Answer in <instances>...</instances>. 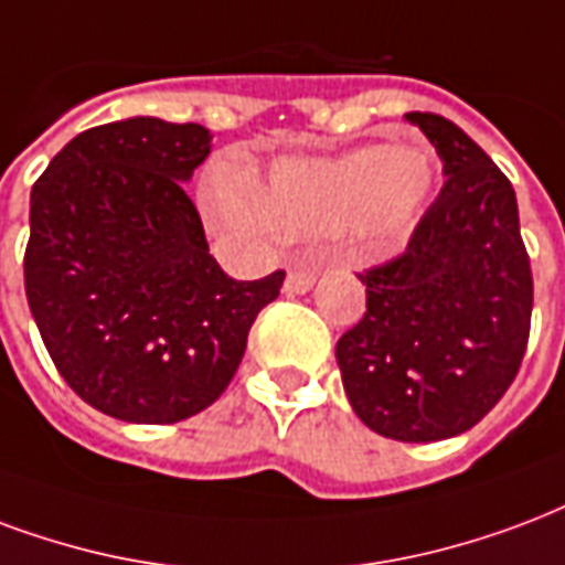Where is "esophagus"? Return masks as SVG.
Instances as JSON below:
<instances>
[{"mask_svg": "<svg viewBox=\"0 0 565 565\" xmlns=\"http://www.w3.org/2000/svg\"><path fill=\"white\" fill-rule=\"evenodd\" d=\"M317 275L308 269H290L287 271V281H284V290L287 294H308L315 287Z\"/></svg>", "mask_w": 565, "mask_h": 565, "instance_id": "1", "label": "esophagus"}]
</instances>
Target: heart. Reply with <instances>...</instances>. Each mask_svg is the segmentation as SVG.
Listing matches in <instances>:
<instances>
[{
  "mask_svg": "<svg viewBox=\"0 0 565 565\" xmlns=\"http://www.w3.org/2000/svg\"><path fill=\"white\" fill-rule=\"evenodd\" d=\"M434 161L419 146H359L323 161H281L260 194L218 185L221 215L260 236H332L386 245L411 227L434 191Z\"/></svg>",
  "mask_w": 565,
  "mask_h": 565,
  "instance_id": "b5f03b06",
  "label": "heart"
}]
</instances>
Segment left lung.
Returning a JSON list of instances; mask_svg holds the SVG:
<instances>
[{"instance_id":"obj_1","label":"left lung","mask_w":565,"mask_h":565,"mask_svg":"<svg viewBox=\"0 0 565 565\" xmlns=\"http://www.w3.org/2000/svg\"><path fill=\"white\" fill-rule=\"evenodd\" d=\"M407 119L440 154L446 185L407 250L359 275L367 311L335 359L371 431L434 443L470 431L512 386L527 350L533 271L500 167L449 119Z\"/></svg>"}]
</instances>
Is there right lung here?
I'll return each instance as SVG.
<instances>
[{
    "instance_id": "obj_1",
    "label": "right lung",
    "mask_w": 565,
    "mask_h": 565,
    "mask_svg": "<svg viewBox=\"0 0 565 565\" xmlns=\"http://www.w3.org/2000/svg\"><path fill=\"white\" fill-rule=\"evenodd\" d=\"M212 152L198 122L134 116L77 134L32 188L29 311L53 365L113 419L173 425L236 374L284 271L236 281L182 182Z\"/></svg>"
}]
</instances>
